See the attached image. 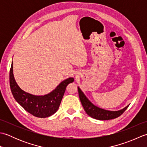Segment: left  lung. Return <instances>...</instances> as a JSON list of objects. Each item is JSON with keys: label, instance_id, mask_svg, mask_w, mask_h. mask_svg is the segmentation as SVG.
I'll return each mask as SVG.
<instances>
[{"label": "left lung", "instance_id": "obj_1", "mask_svg": "<svg viewBox=\"0 0 147 147\" xmlns=\"http://www.w3.org/2000/svg\"><path fill=\"white\" fill-rule=\"evenodd\" d=\"M78 90L80 101L82 102L84 110L85 111L86 113L89 116L95 119L104 121L116 118L120 116L129 106L128 105L123 109L115 111L105 110V109L97 107V106L93 104L92 102H90V100L86 97L85 93L82 92V90L80 89L79 86H78Z\"/></svg>", "mask_w": 147, "mask_h": 147}]
</instances>
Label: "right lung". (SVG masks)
I'll list each match as a JSON object with an SVG mask.
<instances>
[{"mask_svg":"<svg viewBox=\"0 0 147 147\" xmlns=\"http://www.w3.org/2000/svg\"><path fill=\"white\" fill-rule=\"evenodd\" d=\"M9 81L12 94L14 99L24 110L37 117L45 118L51 116L57 111L68 84L74 82L73 78L62 81L52 92L43 95H35L22 90L18 86L13 74L12 62Z\"/></svg>","mask_w":147,"mask_h":147,"instance_id":"right-lung-1","label":"right lung"}]
</instances>
